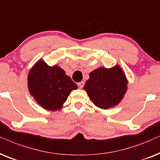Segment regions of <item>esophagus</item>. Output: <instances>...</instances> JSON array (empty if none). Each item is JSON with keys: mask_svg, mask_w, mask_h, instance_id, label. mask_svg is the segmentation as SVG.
Listing matches in <instances>:
<instances>
[{"mask_svg": "<svg viewBox=\"0 0 160 160\" xmlns=\"http://www.w3.org/2000/svg\"><path fill=\"white\" fill-rule=\"evenodd\" d=\"M84 82H78V87H79V88H82V87H83L84 86Z\"/></svg>", "mask_w": 160, "mask_h": 160, "instance_id": "esophagus-1", "label": "esophagus"}]
</instances>
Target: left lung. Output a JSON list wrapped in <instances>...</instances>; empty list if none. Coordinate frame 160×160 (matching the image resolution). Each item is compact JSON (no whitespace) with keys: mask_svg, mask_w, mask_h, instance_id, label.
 Wrapping results in <instances>:
<instances>
[{"mask_svg":"<svg viewBox=\"0 0 160 160\" xmlns=\"http://www.w3.org/2000/svg\"><path fill=\"white\" fill-rule=\"evenodd\" d=\"M125 74L120 66L100 67L92 71L83 87L95 106L108 109L118 105L127 91Z\"/></svg>","mask_w":160,"mask_h":160,"instance_id":"left-lung-1","label":"left lung"}]
</instances>
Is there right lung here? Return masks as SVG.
<instances>
[{
	"mask_svg": "<svg viewBox=\"0 0 160 160\" xmlns=\"http://www.w3.org/2000/svg\"><path fill=\"white\" fill-rule=\"evenodd\" d=\"M28 88L40 106L57 111L62 108L70 92L78 86L59 66H49L40 60L29 71Z\"/></svg>",
	"mask_w": 160,
	"mask_h": 160,
	"instance_id": "1",
	"label": "right lung"
}]
</instances>
